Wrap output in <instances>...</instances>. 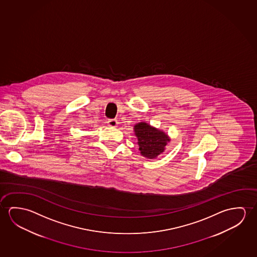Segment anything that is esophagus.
<instances>
[{
  "mask_svg": "<svg viewBox=\"0 0 257 257\" xmlns=\"http://www.w3.org/2000/svg\"><path fill=\"white\" fill-rule=\"evenodd\" d=\"M107 123H108V125L110 126H112V127H116V126H118V121L114 119V118H111V119H108L107 120Z\"/></svg>",
  "mask_w": 257,
  "mask_h": 257,
  "instance_id": "1",
  "label": "esophagus"
}]
</instances>
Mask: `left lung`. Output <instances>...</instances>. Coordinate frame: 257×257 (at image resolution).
Segmentation results:
<instances>
[{
  "label": "left lung",
  "mask_w": 257,
  "mask_h": 257,
  "mask_svg": "<svg viewBox=\"0 0 257 257\" xmlns=\"http://www.w3.org/2000/svg\"><path fill=\"white\" fill-rule=\"evenodd\" d=\"M138 138L140 154L148 159H155L165 150L167 143L171 141L166 133L146 122H139L134 126Z\"/></svg>",
  "instance_id": "1"
}]
</instances>
